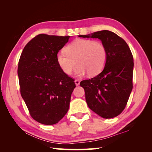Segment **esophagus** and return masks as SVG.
Instances as JSON below:
<instances>
[{"mask_svg": "<svg viewBox=\"0 0 152 152\" xmlns=\"http://www.w3.org/2000/svg\"><path fill=\"white\" fill-rule=\"evenodd\" d=\"M75 85L77 86H79V84H80V81L79 80H75Z\"/></svg>", "mask_w": 152, "mask_h": 152, "instance_id": "34e87169", "label": "esophagus"}]
</instances>
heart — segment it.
I'll return each mask as SVG.
<instances>
[{
  "label": "heart",
  "mask_w": 152,
  "mask_h": 152,
  "mask_svg": "<svg viewBox=\"0 0 152 152\" xmlns=\"http://www.w3.org/2000/svg\"><path fill=\"white\" fill-rule=\"evenodd\" d=\"M107 59V49L99 41L77 39L68 44L65 53L56 55L58 65L63 73L70 75L78 65L75 75L81 77L87 73L94 77L103 70Z\"/></svg>",
  "instance_id": "1"
}]
</instances>
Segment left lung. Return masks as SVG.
Masks as SVG:
<instances>
[{
	"mask_svg": "<svg viewBox=\"0 0 152 152\" xmlns=\"http://www.w3.org/2000/svg\"><path fill=\"white\" fill-rule=\"evenodd\" d=\"M80 37L98 39L107 51L103 71L80 82L89 108L104 118L118 116L125 108L132 89L134 61L126 41L109 30H102Z\"/></svg>",
	"mask_w": 152,
	"mask_h": 152,
	"instance_id": "obj_1",
	"label": "left lung"
}]
</instances>
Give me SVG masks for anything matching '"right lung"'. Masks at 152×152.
<instances>
[{"instance_id":"add662e5","label":"right lung","mask_w":152,"mask_h":152,"mask_svg":"<svg viewBox=\"0 0 152 152\" xmlns=\"http://www.w3.org/2000/svg\"><path fill=\"white\" fill-rule=\"evenodd\" d=\"M70 37L39 34L25 45L18 63L22 98L31 117L44 125H53L65 115L76 87L56 60Z\"/></svg>"}]
</instances>
